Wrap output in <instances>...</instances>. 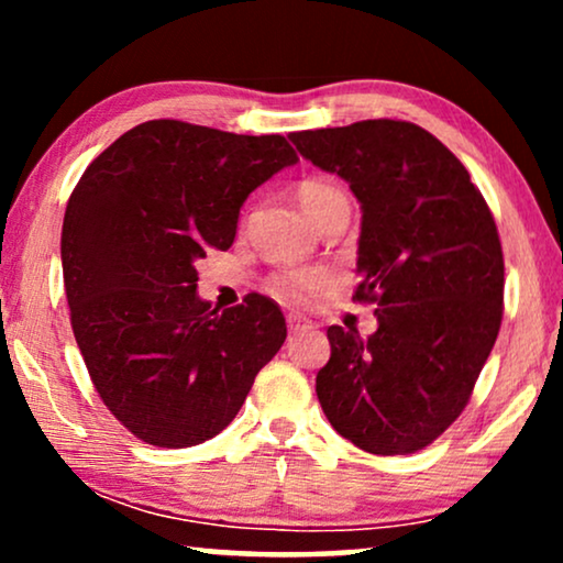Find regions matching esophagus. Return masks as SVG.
<instances>
[{
    "mask_svg": "<svg viewBox=\"0 0 563 563\" xmlns=\"http://www.w3.org/2000/svg\"><path fill=\"white\" fill-rule=\"evenodd\" d=\"M287 328H289V333L295 335V333H299V330H310L312 322L299 318V314H287Z\"/></svg>",
    "mask_w": 563,
    "mask_h": 563,
    "instance_id": "obj_1",
    "label": "esophagus"
}]
</instances>
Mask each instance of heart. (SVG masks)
I'll list each match as a JSON object with an SVG mask.
<instances>
[{
    "label": "heart",
    "instance_id": "obj_1",
    "mask_svg": "<svg viewBox=\"0 0 563 563\" xmlns=\"http://www.w3.org/2000/svg\"><path fill=\"white\" fill-rule=\"evenodd\" d=\"M297 202L302 207L307 218H310L312 225L318 228L325 225L328 220H333L338 212L351 210L349 197H345L341 184L330 179H307L299 184ZM328 282H330V274L325 268H291V272L276 274L272 287L276 295L287 299H305L325 287Z\"/></svg>",
    "mask_w": 563,
    "mask_h": 563
}]
</instances>
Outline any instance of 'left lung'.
Segmentation results:
<instances>
[{
	"label": "left lung",
	"instance_id": "left-lung-1",
	"mask_svg": "<svg viewBox=\"0 0 563 563\" xmlns=\"http://www.w3.org/2000/svg\"><path fill=\"white\" fill-rule=\"evenodd\" d=\"M361 202L358 287L374 335L328 328L314 391L338 433L376 456L426 449L464 412L503 322L497 225L464 164L405 120L291 133Z\"/></svg>",
	"mask_w": 563,
	"mask_h": 563
}]
</instances>
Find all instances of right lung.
Segmentation results:
<instances>
[{"label":"right lung","instance_id":"right-lung-1","mask_svg":"<svg viewBox=\"0 0 563 563\" xmlns=\"http://www.w3.org/2000/svg\"><path fill=\"white\" fill-rule=\"evenodd\" d=\"M291 164L282 135L148 120L99 153L68 197L74 338L107 410L141 441L189 449L218 435L282 349L287 322L272 299L212 310L195 264L233 245L245 197Z\"/></svg>","mask_w":563,"mask_h":563}]
</instances>
